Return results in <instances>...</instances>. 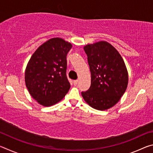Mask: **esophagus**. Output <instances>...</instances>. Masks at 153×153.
<instances>
[{
    "label": "esophagus",
    "instance_id": "1",
    "mask_svg": "<svg viewBox=\"0 0 153 153\" xmlns=\"http://www.w3.org/2000/svg\"><path fill=\"white\" fill-rule=\"evenodd\" d=\"M73 83H74V84L75 85V86H76V85H77V83H78V80H77V79H76V80H74Z\"/></svg>",
    "mask_w": 153,
    "mask_h": 153
}]
</instances>
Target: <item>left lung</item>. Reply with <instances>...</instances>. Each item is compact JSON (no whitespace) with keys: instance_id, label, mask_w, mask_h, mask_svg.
I'll list each match as a JSON object with an SVG mask.
<instances>
[{"instance_id":"8db88e82","label":"left lung","mask_w":153,"mask_h":153,"mask_svg":"<svg viewBox=\"0 0 153 153\" xmlns=\"http://www.w3.org/2000/svg\"><path fill=\"white\" fill-rule=\"evenodd\" d=\"M91 73V85L82 95L90 107L99 111L113 107L125 93L128 73L120 54L105 41L84 47Z\"/></svg>"}]
</instances>
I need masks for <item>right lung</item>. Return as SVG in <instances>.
Returning <instances> with one entry per match:
<instances>
[{
    "label": "right lung",
    "mask_w": 153,
    "mask_h": 153,
    "mask_svg": "<svg viewBox=\"0 0 153 153\" xmlns=\"http://www.w3.org/2000/svg\"><path fill=\"white\" fill-rule=\"evenodd\" d=\"M71 47V44L62 38H51L31 56L25 69V85L30 95L41 105H54L70 88L66 75V56Z\"/></svg>",
    "instance_id": "right-lung-1"
}]
</instances>
